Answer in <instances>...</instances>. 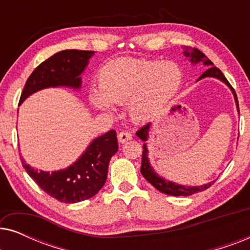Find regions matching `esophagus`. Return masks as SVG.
Wrapping results in <instances>:
<instances>
[{
  "mask_svg": "<svg viewBox=\"0 0 250 250\" xmlns=\"http://www.w3.org/2000/svg\"><path fill=\"white\" fill-rule=\"evenodd\" d=\"M132 139V134L129 131H122L121 133L118 134V141L121 143H124L126 141H128V140Z\"/></svg>",
  "mask_w": 250,
  "mask_h": 250,
  "instance_id": "34e87169",
  "label": "esophagus"
}]
</instances>
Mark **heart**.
Masks as SVG:
<instances>
[{
  "label": "heart",
  "instance_id": "obj_1",
  "mask_svg": "<svg viewBox=\"0 0 250 250\" xmlns=\"http://www.w3.org/2000/svg\"><path fill=\"white\" fill-rule=\"evenodd\" d=\"M183 81V71L175 61L124 58L105 63L97 76L98 91L91 104L102 111L110 104H124L131 117L145 122L155 117L174 97Z\"/></svg>",
  "mask_w": 250,
  "mask_h": 250
}]
</instances>
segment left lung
I'll return each mask as SVG.
<instances>
[{
  "mask_svg": "<svg viewBox=\"0 0 250 250\" xmlns=\"http://www.w3.org/2000/svg\"><path fill=\"white\" fill-rule=\"evenodd\" d=\"M184 56L189 58L190 61L192 63L204 62L205 64H208V66H210L206 71H205L203 75H201L199 80H201V78H204V77H215V78H218V80H221L222 82H224V83L231 88L232 92H233L235 102H237V105L239 108L238 98H237V94H235V92H234V88L231 86V84L229 83V81L227 80V78H225L223 73H222V71L218 69L217 67L211 66L213 62H211V61L208 59V58L206 57V54L201 52L200 50L196 49V47H192V49H190V47H189V49H186V51H184ZM149 127H150V123H146V125H143L141 128L138 129V132H136V135H138L141 140H143V141H146V139H148ZM146 155H148V150H146V145H143L141 174L143 175V177H145V179L148 181L149 183H151L157 190L160 191V192L169 194V196H175V197H177V196H191V194H194L197 192H200V191H204V190L208 189V188L211 187V184H214V182H215V181H213V182L205 184V186H201V187H183V186H180V184H175L173 182H169V181H165L164 179H162L160 176L157 175L155 172H153L151 166H150L148 157H146Z\"/></svg>",
  "mask_w": 250,
  "mask_h": 250,
  "instance_id": "left-lung-1",
  "label": "left lung"
}]
</instances>
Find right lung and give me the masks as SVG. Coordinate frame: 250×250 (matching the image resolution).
Wrapping results in <instances>:
<instances>
[{
	"label": "right lung",
	"mask_w": 250,
	"mask_h": 250,
	"mask_svg": "<svg viewBox=\"0 0 250 250\" xmlns=\"http://www.w3.org/2000/svg\"><path fill=\"white\" fill-rule=\"evenodd\" d=\"M93 51H60L35 68L27 80L19 104L34 92L50 86H81L80 75L86 67ZM118 143L115 129L99 136L91 143L84 155L66 169L58 172H37L21 163L37 186L58 201L80 203L97 194L108 175V165L117 152Z\"/></svg>",
	"instance_id": "right-lung-1"
}]
</instances>
